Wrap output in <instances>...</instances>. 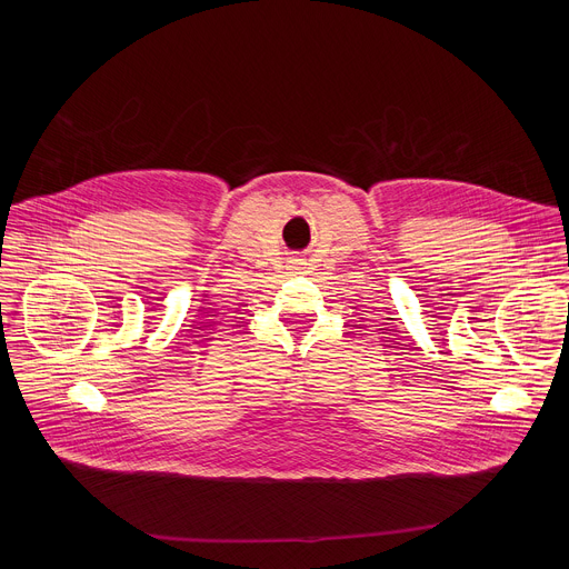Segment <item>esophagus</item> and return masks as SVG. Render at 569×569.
Here are the masks:
<instances>
[{
	"label": "esophagus",
	"instance_id": "34e87169",
	"mask_svg": "<svg viewBox=\"0 0 569 569\" xmlns=\"http://www.w3.org/2000/svg\"><path fill=\"white\" fill-rule=\"evenodd\" d=\"M288 268H290L292 272L301 274V272L306 270V261H303V259H290V261H288Z\"/></svg>",
	"mask_w": 569,
	"mask_h": 569
}]
</instances>
